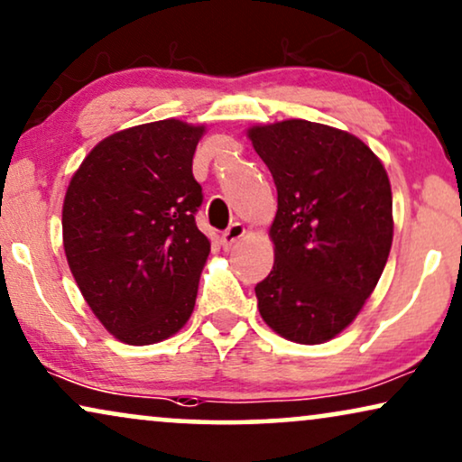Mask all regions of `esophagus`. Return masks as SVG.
Masks as SVG:
<instances>
[{
	"label": "esophagus",
	"mask_w": 462,
	"mask_h": 462,
	"mask_svg": "<svg viewBox=\"0 0 462 462\" xmlns=\"http://www.w3.org/2000/svg\"><path fill=\"white\" fill-rule=\"evenodd\" d=\"M245 232H247V227H245L243 224H238V221H235V224H232L230 227H227V230L224 232V235H221V245H224V247L227 249V247H232V245L235 243H238L241 241V238L245 236Z\"/></svg>",
	"instance_id": "1"
}]
</instances>
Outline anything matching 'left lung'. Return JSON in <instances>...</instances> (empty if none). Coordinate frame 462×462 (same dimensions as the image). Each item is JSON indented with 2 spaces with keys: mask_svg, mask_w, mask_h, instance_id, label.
<instances>
[{
  "mask_svg": "<svg viewBox=\"0 0 462 462\" xmlns=\"http://www.w3.org/2000/svg\"><path fill=\"white\" fill-rule=\"evenodd\" d=\"M247 137L279 194L257 309L287 340L323 344L355 321L389 260V175L359 137L319 122L251 126Z\"/></svg>",
  "mask_w": 462,
  "mask_h": 462,
  "instance_id": "left-lung-1",
  "label": "left lung"
}]
</instances>
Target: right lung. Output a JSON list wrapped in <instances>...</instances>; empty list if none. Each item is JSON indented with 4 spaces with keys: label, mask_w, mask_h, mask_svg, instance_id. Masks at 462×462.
<instances>
[{
    "label": "right lung",
    "mask_w": 462,
    "mask_h": 462,
    "mask_svg": "<svg viewBox=\"0 0 462 462\" xmlns=\"http://www.w3.org/2000/svg\"><path fill=\"white\" fill-rule=\"evenodd\" d=\"M205 126L147 122L109 134L73 173L63 247L86 304L133 346L188 323L211 243L196 226L202 188L192 158Z\"/></svg>",
    "instance_id": "add662e5"
}]
</instances>
